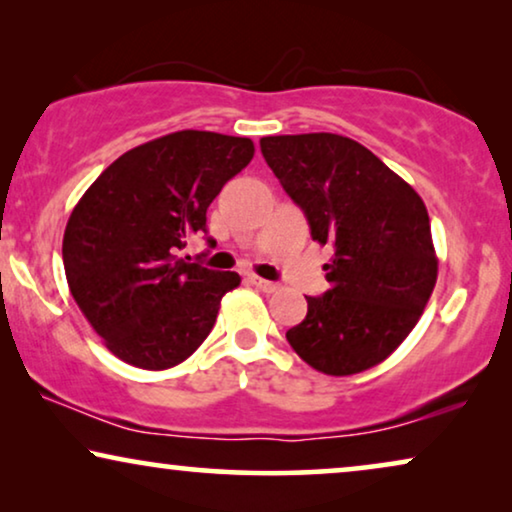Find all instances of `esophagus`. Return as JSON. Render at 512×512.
<instances>
[{
    "mask_svg": "<svg viewBox=\"0 0 512 512\" xmlns=\"http://www.w3.org/2000/svg\"><path fill=\"white\" fill-rule=\"evenodd\" d=\"M251 284L256 286L258 291H263V293H277L279 291V284H275V282H268V279H263V277H251Z\"/></svg>",
    "mask_w": 512,
    "mask_h": 512,
    "instance_id": "1",
    "label": "esophagus"
}]
</instances>
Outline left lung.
Wrapping results in <instances>:
<instances>
[{
	"instance_id": "obj_1",
	"label": "left lung",
	"mask_w": 512,
	"mask_h": 512,
	"mask_svg": "<svg viewBox=\"0 0 512 512\" xmlns=\"http://www.w3.org/2000/svg\"><path fill=\"white\" fill-rule=\"evenodd\" d=\"M265 163L331 244L324 296L286 340L307 366L356 375L377 366L422 317L438 277L424 200L373 151L333 132L263 137Z\"/></svg>"
}]
</instances>
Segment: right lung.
Here are the masks:
<instances>
[{
  "label": "right lung",
  "instance_id": "add662e5",
  "mask_svg": "<svg viewBox=\"0 0 512 512\" xmlns=\"http://www.w3.org/2000/svg\"><path fill=\"white\" fill-rule=\"evenodd\" d=\"M251 158L247 137L179 130L123 153L76 202L62 240L67 284L121 361L172 368L214 328L240 275L177 254L188 237L207 233V207Z\"/></svg>",
  "mask_w": 512,
  "mask_h": 512
}]
</instances>
